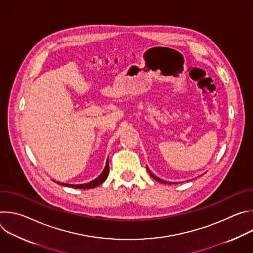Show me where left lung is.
Here are the masks:
<instances>
[{"instance_id":"1","label":"left lung","mask_w":253,"mask_h":253,"mask_svg":"<svg viewBox=\"0 0 253 253\" xmlns=\"http://www.w3.org/2000/svg\"><path fill=\"white\" fill-rule=\"evenodd\" d=\"M147 171H148V173L150 174V176H151L152 178H154L155 180H157V181H158V182H161V183H163V184H171L170 182H166V181H163V180H161V179H159L158 177H156V176H155V175H154L153 173H151V171H150V170H149L148 168H147Z\"/></svg>"}]
</instances>
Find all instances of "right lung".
I'll use <instances>...</instances> for the list:
<instances>
[{
    "label": "right lung",
    "instance_id": "right-lung-1",
    "mask_svg": "<svg viewBox=\"0 0 253 253\" xmlns=\"http://www.w3.org/2000/svg\"><path fill=\"white\" fill-rule=\"evenodd\" d=\"M108 174H109V162H108V159H107V162H106V166L102 172V174L96 178L95 180H93V181L89 182V183H86V184H77V185H74V184H66V183H60V182H57L63 186H68V187H71V188H78V189H90V188H95L97 186H99L100 184H102L105 180L107 179L108 177Z\"/></svg>",
    "mask_w": 253,
    "mask_h": 253
}]
</instances>
